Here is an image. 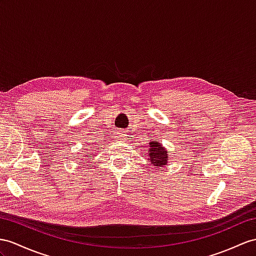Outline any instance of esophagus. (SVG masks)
Wrapping results in <instances>:
<instances>
[{"label":"esophagus","instance_id":"34e87169","mask_svg":"<svg viewBox=\"0 0 256 256\" xmlns=\"http://www.w3.org/2000/svg\"><path fill=\"white\" fill-rule=\"evenodd\" d=\"M126 136H127L124 134H118L116 138H117L118 140H122V141H124V140H126Z\"/></svg>","mask_w":256,"mask_h":256}]
</instances>
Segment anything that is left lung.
<instances>
[{
  "label": "left lung",
  "instance_id": "1",
  "mask_svg": "<svg viewBox=\"0 0 256 256\" xmlns=\"http://www.w3.org/2000/svg\"><path fill=\"white\" fill-rule=\"evenodd\" d=\"M148 160L155 170L164 167L168 163V151L158 141H151L148 143Z\"/></svg>",
  "mask_w": 256,
  "mask_h": 256
}]
</instances>
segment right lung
Wrapping results in <instances>:
<instances>
[{
	"mask_svg": "<svg viewBox=\"0 0 256 256\" xmlns=\"http://www.w3.org/2000/svg\"><path fill=\"white\" fill-rule=\"evenodd\" d=\"M88 155H89V154H88Z\"/></svg>",
	"mask_w": 256,
	"mask_h": 256,
	"instance_id": "obj_1",
	"label": "right lung"
}]
</instances>
